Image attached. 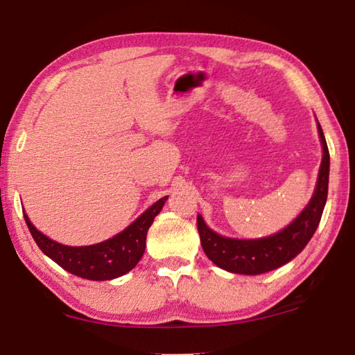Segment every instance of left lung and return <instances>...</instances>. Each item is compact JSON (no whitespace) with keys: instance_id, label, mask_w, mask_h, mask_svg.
Wrapping results in <instances>:
<instances>
[{"instance_id":"1","label":"left lung","mask_w":355,"mask_h":355,"mask_svg":"<svg viewBox=\"0 0 355 355\" xmlns=\"http://www.w3.org/2000/svg\"><path fill=\"white\" fill-rule=\"evenodd\" d=\"M318 133L322 144V161L313 197L302 213L284 230L260 239H233L218 235L203 222L200 214L197 216V230H199L203 252L216 266L228 272L258 275L284 266L309 244L320 225L329 189L330 156L320 122H318Z\"/></svg>"}]
</instances>
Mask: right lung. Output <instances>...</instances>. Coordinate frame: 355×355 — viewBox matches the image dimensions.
I'll return each mask as SVG.
<instances>
[{"label": "right lung", "instance_id": "obj_1", "mask_svg": "<svg viewBox=\"0 0 355 355\" xmlns=\"http://www.w3.org/2000/svg\"><path fill=\"white\" fill-rule=\"evenodd\" d=\"M166 200L167 196L155 202L119 235L103 243L81 248L53 241L31 224L26 214L25 220L39 249L65 271L87 280H112L130 272L139 263L146 250L148 228Z\"/></svg>", "mask_w": 355, "mask_h": 355}]
</instances>
